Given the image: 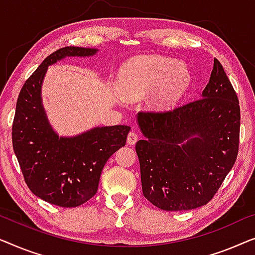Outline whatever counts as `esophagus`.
I'll return each instance as SVG.
<instances>
[{"mask_svg":"<svg viewBox=\"0 0 255 255\" xmlns=\"http://www.w3.org/2000/svg\"><path fill=\"white\" fill-rule=\"evenodd\" d=\"M138 139V135L136 131H129V134L127 136V143L129 145H134Z\"/></svg>","mask_w":255,"mask_h":255,"instance_id":"34e87169","label":"esophagus"}]
</instances>
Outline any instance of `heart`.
Instances as JSON below:
<instances>
[{
  "label": "heart",
  "mask_w": 255,
  "mask_h": 255,
  "mask_svg": "<svg viewBox=\"0 0 255 255\" xmlns=\"http://www.w3.org/2000/svg\"><path fill=\"white\" fill-rule=\"evenodd\" d=\"M189 85L188 68L168 56H141L128 61L118 78V89L128 98H139L156 87L151 102L159 109L178 102Z\"/></svg>",
  "instance_id": "b5f03b06"
}]
</instances>
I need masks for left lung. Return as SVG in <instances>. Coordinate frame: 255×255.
<instances>
[{
    "instance_id": "1",
    "label": "left lung",
    "mask_w": 255,
    "mask_h": 255,
    "mask_svg": "<svg viewBox=\"0 0 255 255\" xmlns=\"http://www.w3.org/2000/svg\"><path fill=\"white\" fill-rule=\"evenodd\" d=\"M136 143L142 192L167 211L191 210L214 198L238 155L240 107L217 59L201 98L166 112H139Z\"/></svg>"
}]
</instances>
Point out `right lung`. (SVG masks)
<instances>
[{"label": "right lung", "instance_id": "add662e5", "mask_svg": "<svg viewBox=\"0 0 255 255\" xmlns=\"http://www.w3.org/2000/svg\"><path fill=\"white\" fill-rule=\"evenodd\" d=\"M98 49L68 46L52 53L19 92L12 123V146L30 191L46 202L73 208L97 193L104 165L126 144L130 127H96L59 137L46 117L41 84L48 66L66 56H90Z\"/></svg>", "mask_w": 255, "mask_h": 255}]
</instances>
